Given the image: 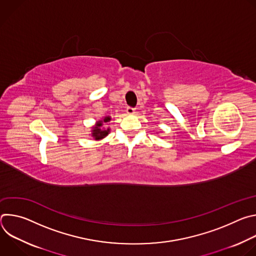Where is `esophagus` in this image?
Listing matches in <instances>:
<instances>
[{
	"instance_id": "obj_1",
	"label": "esophagus",
	"mask_w": 256,
	"mask_h": 256,
	"mask_svg": "<svg viewBox=\"0 0 256 256\" xmlns=\"http://www.w3.org/2000/svg\"><path fill=\"white\" fill-rule=\"evenodd\" d=\"M134 112H136V109H134V107H130V106H128V107H126V112H128V114H134Z\"/></svg>"
}]
</instances>
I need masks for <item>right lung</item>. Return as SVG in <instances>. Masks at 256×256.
I'll list each match as a JSON object with an SVG mask.
<instances>
[{
	"instance_id": "1",
	"label": "right lung",
	"mask_w": 256,
	"mask_h": 256,
	"mask_svg": "<svg viewBox=\"0 0 256 256\" xmlns=\"http://www.w3.org/2000/svg\"><path fill=\"white\" fill-rule=\"evenodd\" d=\"M110 120H112L110 116H105L103 118V120H98L97 124H95V126H93L92 136L95 140H101L109 134V132H110V128L104 130V128H102V126H103V122H110Z\"/></svg>"
}]
</instances>
